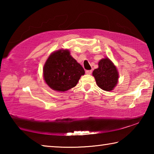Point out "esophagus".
Here are the masks:
<instances>
[{
    "label": "esophagus",
    "instance_id": "esophagus-1",
    "mask_svg": "<svg viewBox=\"0 0 154 154\" xmlns=\"http://www.w3.org/2000/svg\"><path fill=\"white\" fill-rule=\"evenodd\" d=\"M92 70H87V71H85V73H86L87 75H91L92 74Z\"/></svg>",
    "mask_w": 154,
    "mask_h": 154
}]
</instances>
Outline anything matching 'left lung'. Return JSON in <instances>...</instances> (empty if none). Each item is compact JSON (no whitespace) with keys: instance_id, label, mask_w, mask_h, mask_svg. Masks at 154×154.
Segmentation results:
<instances>
[{"instance_id":"obj_1","label":"left lung","mask_w":154,"mask_h":154,"mask_svg":"<svg viewBox=\"0 0 154 154\" xmlns=\"http://www.w3.org/2000/svg\"><path fill=\"white\" fill-rule=\"evenodd\" d=\"M98 86L105 91H111L118 81V72L113 62L109 58L102 59L98 62V68L93 71Z\"/></svg>"}]
</instances>
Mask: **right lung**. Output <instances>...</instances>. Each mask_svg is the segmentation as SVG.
I'll return each mask as SVG.
<instances>
[{"label": "right lung", "instance_id": "add662e5", "mask_svg": "<svg viewBox=\"0 0 154 154\" xmlns=\"http://www.w3.org/2000/svg\"><path fill=\"white\" fill-rule=\"evenodd\" d=\"M83 67L70 55L69 50L60 49L51 54L43 67V77L51 89L65 92L75 87L82 75Z\"/></svg>", "mask_w": 154, "mask_h": 154}]
</instances>
